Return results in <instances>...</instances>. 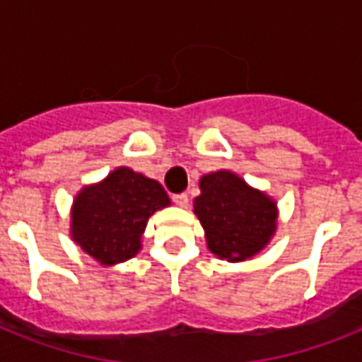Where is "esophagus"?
<instances>
[{"instance_id":"obj_1","label":"esophagus","mask_w":362,"mask_h":362,"mask_svg":"<svg viewBox=\"0 0 362 362\" xmlns=\"http://www.w3.org/2000/svg\"><path fill=\"white\" fill-rule=\"evenodd\" d=\"M173 201H175L180 209H186L187 203H189V199H187L186 193H176V195H173Z\"/></svg>"}]
</instances>
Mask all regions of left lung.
Returning a JSON list of instances; mask_svg holds the SVG:
<instances>
[{
    "instance_id": "8db88e82",
    "label": "left lung",
    "mask_w": 362,
    "mask_h": 362,
    "mask_svg": "<svg viewBox=\"0 0 362 362\" xmlns=\"http://www.w3.org/2000/svg\"><path fill=\"white\" fill-rule=\"evenodd\" d=\"M199 189L193 212L216 257L240 263L269 246L278 227V204L269 193L227 169L201 176Z\"/></svg>"
}]
</instances>
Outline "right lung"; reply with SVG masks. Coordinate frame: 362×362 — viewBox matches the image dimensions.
Wrapping results in <instances>:
<instances>
[{
	"label": "right lung",
	"mask_w": 362,
	"mask_h": 362,
	"mask_svg": "<svg viewBox=\"0 0 362 362\" xmlns=\"http://www.w3.org/2000/svg\"><path fill=\"white\" fill-rule=\"evenodd\" d=\"M165 206H170V199L158 180L129 167H116L103 180L76 193L69 235L82 252L112 267L141 252L150 216Z\"/></svg>",
	"instance_id": "obj_1"
}]
</instances>
